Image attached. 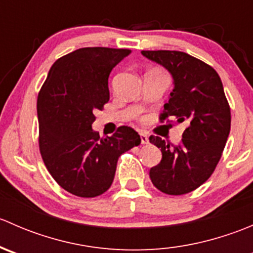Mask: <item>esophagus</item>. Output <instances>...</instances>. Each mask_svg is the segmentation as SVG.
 <instances>
[{"mask_svg":"<svg viewBox=\"0 0 253 253\" xmlns=\"http://www.w3.org/2000/svg\"><path fill=\"white\" fill-rule=\"evenodd\" d=\"M139 138H141V143H142V144H148V143H149V139H148V136L144 133V132H141V133H139Z\"/></svg>","mask_w":253,"mask_h":253,"instance_id":"1","label":"esophagus"}]
</instances>
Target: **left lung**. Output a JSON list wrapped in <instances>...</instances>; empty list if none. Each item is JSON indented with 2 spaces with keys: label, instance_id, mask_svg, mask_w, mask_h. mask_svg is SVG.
<instances>
[{
  "label": "left lung",
  "instance_id": "obj_1",
  "mask_svg": "<svg viewBox=\"0 0 253 253\" xmlns=\"http://www.w3.org/2000/svg\"><path fill=\"white\" fill-rule=\"evenodd\" d=\"M142 53L174 77L175 88L159 121L187 126L177 145L149 137L163 154L162 162L150 169V180L167 195H185L205 183L215 170L230 132V105L220 77L203 61L181 51L144 50Z\"/></svg>",
  "mask_w": 253,
  "mask_h": 253
}]
</instances>
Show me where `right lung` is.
<instances>
[{
	"label": "right lung",
	"mask_w": 253,
	"mask_h": 253,
	"mask_svg": "<svg viewBox=\"0 0 253 253\" xmlns=\"http://www.w3.org/2000/svg\"><path fill=\"white\" fill-rule=\"evenodd\" d=\"M128 48L82 47L58 58L38 95L39 149L53 180L83 198L103 195L114 181L119 157L141 143L132 127L108 138L91 129L94 112L110 99L112 68Z\"/></svg>",
	"instance_id": "1"
}]
</instances>
